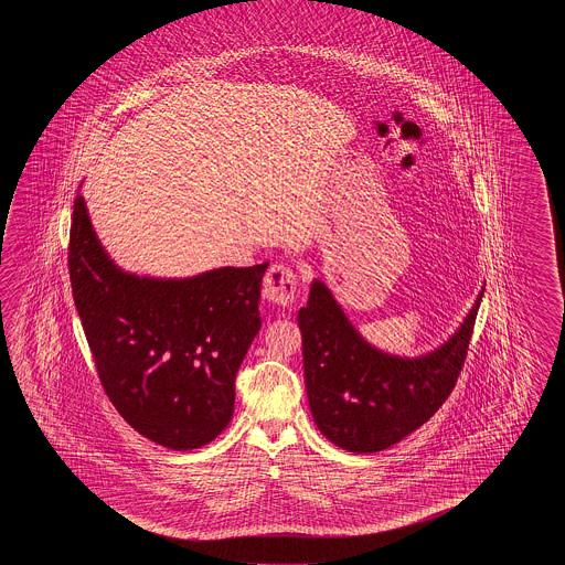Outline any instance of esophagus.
Segmentation results:
<instances>
[{
    "instance_id": "34e87169",
    "label": "esophagus",
    "mask_w": 565,
    "mask_h": 565,
    "mask_svg": "<svg viewBox=\"0 0 565 565\" xmlns=\"http://www.w3.org/2000/svg\"><path fill=\"white\" fill-rule=\"evenodd\" d=\"M297 287H299L297 273L285 265L270 266L265 280H263V292H265L266 299L282 305V307H287L295 300Z\"/></svg>"
}]
</instances>
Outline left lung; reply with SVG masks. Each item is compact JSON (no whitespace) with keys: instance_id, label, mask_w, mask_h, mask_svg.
<instances>
[{"instance_id":"left-lung-1","label":"left lung","mask_w":565,"mask_h":565,"mask_svg":"<svg viewBox=\"0 0 565 565\" xmlns=\"http://www.w3.org/2000/svg\"><path fill=\"white\" fill-rule=\"evenodd\" d=\"M482 290L445 345L420 358L372 348L321 280L299 311L305 384L319 430L349 452H380L430 420L467 360Z\"/></svg>"}]
</instances>
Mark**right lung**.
Returning a JSON list of instances; mask_svg holds the SVG:
<instances>
[{
  "label": "right lung",
  "mask_w": 565,
  "mask_h": 565,
  "mask_svg": "<svg viewBox=\"0 0 565 565\" xmlns=\"http://www.w3.org/2000/svg\"><path fill=\"white\" fill-rule=\"evenodd\" d=\"M268 263L192 278L122 273L74 200L68 273L98 380L125 422L171 450L207 445L228 426L234 380L260 329Z\"/></svg>",
  "instance_id": "add662e5"
}]
</instances>
